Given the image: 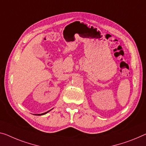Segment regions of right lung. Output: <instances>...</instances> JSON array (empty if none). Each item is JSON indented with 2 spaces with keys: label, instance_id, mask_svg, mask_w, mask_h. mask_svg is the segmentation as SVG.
I'll use <instances>...</instances> for the list:
<instances>
[{
  "label": "right lung",
  "instance_id": "1",
  "mask_svg": "<svg viewBox=\"0 0 146 146\" xmlns=\"http://www.w3.org/2000/svg\"><path fill=\"white\" fill-rule=\"evenodd\" d=\"M51 110H49V111H46V112H45V113H40V114H38L37 115H44V114H46V113H48V112H49L50 111H51Z\"/></svg>",
  "mask_w": 146,
  "mask_h": 146
}]
</instances>
